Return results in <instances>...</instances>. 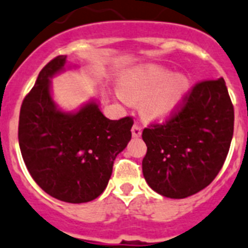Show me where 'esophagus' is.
<instances>
[{"label":"esophagus","instance_id":"esophagus-1","mask_svg":"<svg viewBox=\"0 0 248 248\" xmlns=\"http://www.w3.org/2000/svg\"><path fill=\"white\" fill-rule=\"evenodd\" d=\"M132 134L134 138H138V137H140L141 135V126L139 125V124H134L132 128Z\"/></svg>","mask_w":248,"mask_h":248}]
</instances>
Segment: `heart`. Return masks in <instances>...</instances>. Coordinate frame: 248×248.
Instances as JSON below:
<instances>
[{
  "label": "heart",
  "mask_w": 248,
  "mask_h": 248,
  "mask_svg": "<svg viewBox=\"0 0 248 248\" xmlns=\"http://www.w3.org/2000/svg\"><path fill=\"white\" fill-rule=\"evenodd\" d=\"M188 90V80L166 67L150 66L133 70L123 80L122 92L126 98L143 100L141 108L149 118H162L177 108Z\"/></svg>",
  "instance_id": "1"
}]
</instances>
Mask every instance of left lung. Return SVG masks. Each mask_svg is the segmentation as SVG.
I'll use <instances>...</instances> for the list:
<instances>
[{
  "label": "left lung",
  "mask_w": 248,
  "mask_h": 248,
  "mask_svg": "<svg viewBox=\"0 0 248 248\" xmlns=\"http://www.w3.org/2000/svg\"><path fill=\"white\" fill-rule=\"evenodd\" d=\"M233 123L225 80L197 82L166 122L143 130L147 154L141 167L149 187L168 198L204 189L223 167Z\"/></svg>",
  "instance_id": "obj_1"
}]
</instances>
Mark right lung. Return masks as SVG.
Returning <instances> with one entry per match:
<instances>
[{
    "mask_svg": "<svg viewBox=\"0 0 248 248\" xmlns=\"http://www.w3.org/2000/svg\"><path fill=\"white\" fill-rule=\"evenodd\" d=\"M66 56H56L40 71L20 110L18 143L33 181L51 197L85 203L107 188L116 155L132 138V116L110 120L98 104L75 114L62 113L50 94V78L63 69Z\"/></svg>",
    "mask_w": 248,
    "mask_h": 248,
    "instance_id": "add662e5",
    "label": "right lung"
}]
</instances>
